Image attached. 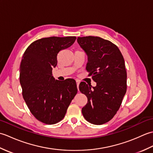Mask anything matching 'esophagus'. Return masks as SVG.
Returning <instances> with one entry per match:
<instances>
[{"instance_id": "34e87169", "label": "esophagus", "mask_w": 153, "mask_h": 153, "mask_svg": "<svg viewBox=\"0 0 153 153\" xmlns=\"http://www.w3.org/2000/svg\"><path fill=\"white\" fill-rule=\"evenodd\" d=\"M79 83H80V82H79V80H78V79H76L77 87V89H78V91H79Z\"/></svg>"}]
</instances>
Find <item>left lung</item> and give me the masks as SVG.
<instances>
[{
    "label": "left lung",
    "instance_id": "obj_1",
    "mask_svg": "<svg viewBox=\"0 0 153 153\" xmlns=\"http://www.w3.org/2000/svg\"><path fill=\"white\" fill-rule=\"evenodd\" d=\"M87 56L86 70L95 87L81 82L79 88L87 97L82 112L89 122L101 125L111 120L119 110L127 90V72L123 57L116 45L95 36L77 37Z\"/></svg>",
    "mask_w": 153,
    "mask_h": 153
}]
</instances>
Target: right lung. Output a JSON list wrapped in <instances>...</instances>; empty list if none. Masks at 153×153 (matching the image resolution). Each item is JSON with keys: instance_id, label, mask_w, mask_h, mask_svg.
Here are the masks:
<instances>
[{"instance_id": "add662e5", "label": "right lung", "mask_w": 153, "mask_h": 153, "mask_svg": "<svg viewBox=\"0 0 153 153\" xmlns=\"http://www.w3.org/2000/svg\"><path fill=\"white\" fill-rule=\"evenodd\" d=\"M76 39L74 36L42 38L33 42L23 55L19 67L23 97L35 118L46 124L61 121L77 94L74 79L55 80L52 73L58 53Z\"/></svg>"}]
</instances>
